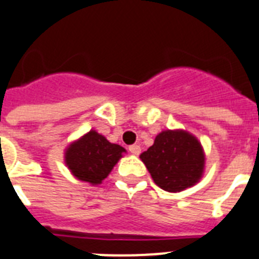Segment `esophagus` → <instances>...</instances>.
<instances>
[{"label":"esophagus","instance_id":"34e87169","mask_svg":"<svg viewBox=\"0 0 259 259\" xmlns=\"http://www.w3.org/2000/svg\"><path fill=\"white\" fill-rule=\"evenodd\" d=\"M128 149H130V152H131L132 155H139V153H140V147L136 144L131 145V147H130Z\"/></svg>","mask_w":259,"mask_h":259}]
</instances>
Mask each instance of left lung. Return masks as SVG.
Returning a JSON list of instances; mask_svg holds the SVG:
<instances>
[{
    "label": "left lung",
    "instance_id": "left-lung-1",
    "mask_svg": "<svg viewBox=\"0 0 259 259\" xmlns=\"http://www.w3.org/2000/svg\"><path fill=\"white\" fill-rule=\"evenodd\" d=\"M140 159L156 185L172 193L193 187L204 176V148L185 130L161 131Z\"/></svg>",
    "mask_w": 259,
    "mask_h": 259
}]
</instances>
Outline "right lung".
Segmentation results:
<instances>
[{"mask_svg": "<svg viewBox=\"0 0 259 259\" xmlns=\"http://www.w3.org/2000/svg\"><path fill=\"white\" fill-rule=\"evenodd\" d=\"M127 153L121 145L110 143L103 135L91 130L65 149V164L75 179L99 185Z\"/></svg>", "mask_w": 259, "mask_h": 259, "instance_id": "add662e5", "label": "right lung"}]
</instances>
